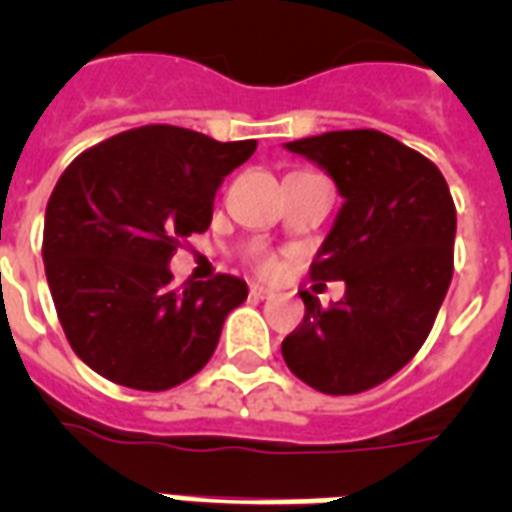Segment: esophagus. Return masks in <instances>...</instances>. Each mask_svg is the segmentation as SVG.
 Segmentation results:
<instances>
[{"mask_svg":"<svg viewBox=\"0 0 512 512\" xmlns=\"http://www.w3.org/2000/svg\"><path fill=\"white\" fill-rule=\"evenodd\" d=\"M249 297H255V300H268V297H273V292L268 287H263V284H249Z\"/></svg>","mask_w":512,"mask_h":512,"instance_id":"1","label":"esophagus"}]
</instances>
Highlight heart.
I'll return each mask as SVG.
<instances>
[{
  "instance_id": "heart-1",
  "label": "heart",
  "mask_w": 512,
  "mask_h": 512,
  "mask_svg": "<svg viewBox=\"0 0 512 512\" xmlns=\"http://www.w3.org/2000/svg\"><path fill=\"white\" fill-rule=\"evenodd\" d=\"M273 268H276V263H273V260H263V271L265 273H271Z\"/></svg>"
}]
</instances>
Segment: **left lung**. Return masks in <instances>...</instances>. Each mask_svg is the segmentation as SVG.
Masks as SVG:
<instances>
[{
    "instance_id": "1",
    "label": "left lung",
    "mask_w": 512,
    "mask_h": 512,
    "mask_svg": "<svg viewBox=\"0 0 512 512\" xmlns=\"http://www.w3.org/2000/svg\"><path fill=\"white\" fill-rule=\"evenodd\" d=\"M287 148L342 196L311 279L345 281V297L321 308L300 292L303 324L281 356L311 388L353 396L393 377L430 335L452 284L457 209L436 164L385 132H324Z\"/></svg>"
}]
</instances>
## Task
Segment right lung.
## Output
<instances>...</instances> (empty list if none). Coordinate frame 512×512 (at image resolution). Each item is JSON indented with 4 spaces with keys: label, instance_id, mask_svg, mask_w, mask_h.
Masks as SVG:
<instances>
[{
    "label": "right lung",
    "instance_id": "obj_1",
    "mask_svg": "<svg viewBox=\"0 0 512 512\" xmlns=\"http://www.w3.org/2000/svg\"><path fill=\"white\" fill-rule=\"evenodd\" d=\"M255 148L148 124L60 175L44 212V273L71 348L100 377L170 390L212 358L247 284L220 273L172 289L167 265L180 241L207 231L217 188Z\"/></svg>",
    "mask_w": 512,
    "mask_h": 512
}]
</instances>
